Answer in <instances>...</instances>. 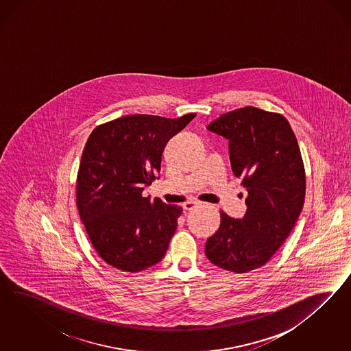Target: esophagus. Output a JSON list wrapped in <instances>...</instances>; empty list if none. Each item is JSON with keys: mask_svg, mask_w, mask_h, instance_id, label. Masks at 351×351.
<instances>
[{"mask_svg": "<svg viewBox=\"0 0 351 351\" xmlns=\"http://www.w3.org/2000/svg\"><path fill=\"white\" fill-rule=\"evenodd\" d=\"M197 204H198V203L191 202V201H189V202H185L182 204V208H184V210H186V211H191V210H193Z\"/></svg>", "mask_w": 351, "mask_h": 351, "instance_id": "esophagus-1", "label": "esophagus"}]
</instances>
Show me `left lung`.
Here are the masks:
<instances>
[{"label": "left lung", "mask_w": 351, "mask_h": 351, "mask_svg": "<svg viewBox=\"0 0 351 351\" xmlns=\"http://www.w3.org/2000/svg\"><path fill=\"white\" fill-rule=\"evenodd\" d=\"M207 130L229 140L232 170L248 195L243 219L220 211V228L204 254L221 269L248 273L274 256L304 207L306 178L298 138L282 114L255 106L225 113Z\"/></svg>", "instance_id": "1"}]
</instances>
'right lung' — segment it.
Here are the masks:
<instances>
[{"instance_id":"right-lung-1","label":"right lung","mask_w":351,"mask_h":351,"mask_svg":"<svg viewBox=\"0 0 351 351\" xmlns=\"http://www.w3.org/2000/svg\"><path fill=\"white\" fill-rule=\"evenodd\" d=\"M194 113L180 118L132 114L94 128L77 175L80 217L99 256L138 273L166 255L182 208L143 197L160 171L167 141Z\"/></svg>"}]
</instances>
